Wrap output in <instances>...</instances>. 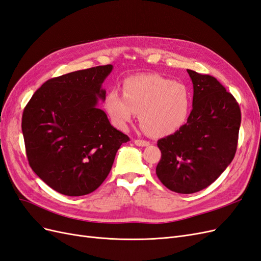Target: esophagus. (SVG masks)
I'll return each instance as SVG.
<instances>
[{"mask_svg":"<svg viewBox=\"0 0 261 261\" xmlns=\"http://www.w3.org/2000/svg\"><path fill=\"white\" fill-rule=\"evenodd\" d=\"M134 144H135L136 146H139V147H147L150 145L149 141L143 140V139H135L134 140Z\"/></svg>","mask_w":261,"mask_h":261,"instance_id":"obj_1","label":"esophagus"}]
</instances>
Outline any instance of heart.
<instances>
[{
	"label": "heart",
	"mask_w": 261,
	"mask_h": 261,
	"mask_svg": "<svg viewBox=\"0 0 261 261\" xmlns=\"http://www.w3.org/2000/svg\"><path fill=\"white\" fill-rule=\"evenodd\" d=\"M105 108L117 127H127L140 113V123L148 134L165 136L186 123L191 92L183 83L159 75L133 76L123 84V96L116 90L107 93Z\"/></svg>",
	"instance_id": "obj_1"
}]
</instances>
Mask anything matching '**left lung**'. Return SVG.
Masks as SVG:
<instances>
[{
	"mask_svg": "<svg viewBox=\"0 0 261 261\" xmlns=\"http://www.w3.org/2000/svg\"><path fill=\"white\" fill-rule=\"evenodd\" d=\"M187 73L194 87L187 123L158 140L156 176L178 194L199 192L222 174L235 155L242 118L238 101L217 78L192 69Z\"/></svg>",
	"mask_w": 261,
	"mask_h": 261,
	"instance_id": "8db88e82",
	"label": "left lung"
}]
</instances>
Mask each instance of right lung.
<instances>
[{
    "mask_svg": "<svg viewBox=\"0 0 261 261\" xmlns=\"http://www.w3.org/2000/svg\"><path fill=\"white\" fill-rule=\"evenodd\" d=\"M111 64L46 81L23 109L21 130L30 168L66 196L90 194L103 183L129 137L97 108Z\"/></svg>",
    "mask_w": 261,
    "mask_h": 261,
    "instance_id": "1",
    "label": "right lung"
}]
</instances>
